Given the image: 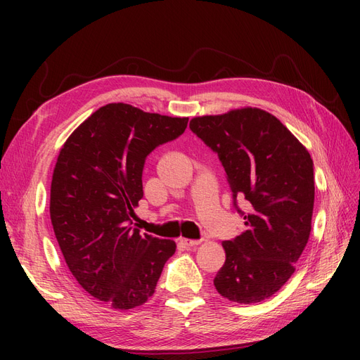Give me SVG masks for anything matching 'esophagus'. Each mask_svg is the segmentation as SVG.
<instances>
[{
  "label": "esophagus",
  "mask_w": 360,
  "mask_h": 360,
  "mask_svg": "<svg viewBox=\"0 0 360 360\" xmlns=\"http://www.w3.org/2000/svg\"><path fill=\"white\" fill-rule=\"evenodd\" d=\"M180 243L183 246H186V248H195V246H198L201 242L200 240H191V238H181Z\"/></svg>",
  "instance_id": "obj_1"
}]
</instances>
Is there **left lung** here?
<instances>
[{
	"label": "left lung",
	"instance_id": "1",
	"mask_svg": "<svg viewBox=\"0 0 360 360\" xmlns=\"http://www.w3.org/2000/svg\"><path fill=\"white\" fill-rule=\"evenodd\" d=\"M192 132L217 153L246 230L222 243L216 274L221 296L237 303L264 300L294 274L311 233L314 163L308 150L279 120L258 108L191 120ZM250 202V213L236 198Z\"/></svg>",
	"mask_w": 360,
	"mask_h": 360
}]
</instances>
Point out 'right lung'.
Returning a JSON list of instances; mask_svg holds the SVG:
<instances>
[{"instance_id": "1", "label": "right lung", "mask_w": 360, "mask_h": 360, "mask_svg": "<svg viewBox=\"0 0 360 360\" xmlns=\"http://www.w3.org/2000/svg\"><path fill=\"white\" fill-rule=\"evenodd\" d=\"M188 120L108 103L60 150L51 183L53 233L79 285L114 309H132L153 296L176 252L172 240L141 236L132 217L144 195L147 156L179 138Z\"/></svg>"}]
</instances>
